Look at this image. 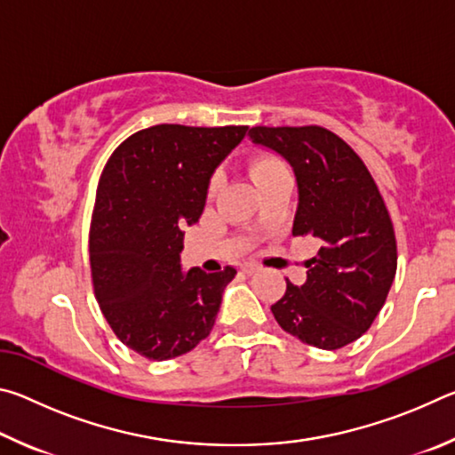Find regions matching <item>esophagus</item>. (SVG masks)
I'll return each mask as SVG.
<instances>
[{
    "label": "esophagus",
    "instance_id": "34e87169",
    "mask_svg": "<svg viewBox=\"0 0 455 455\" xmlns=\"http://www.w3.org/2000/svg\"><path fill=\"white\" fill-rule=\"evenodd\" d=\"M243 271H244L246 275H255V273H259V267H257V265H244Z\"/></svg>",
    "mask_w": 455,
    "mask_h": 455
}]
</instances>
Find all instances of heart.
<instances>
[{
  "mask_svg": "<svg viewBox=\"0 0 455 455\" xmlns=\"http://www.w3.org/2000/svg\"><path fill=\"white\" fill-rule=\"evenodd\" d=\"M279 171H284V164L276 156H271V154H259V156L251 160V176H252V180H255V184ZM219 187H220V176L217 174V176H212L209 190L217 192Z\"/></svg>",
  "mask_w": 455,
  "mask_h": 455,
  "instance_id": "heart-1",
  "label": "heart"
}]
</instances>
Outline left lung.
<instances>
[{
    "mask_svg": "<svg viewBox=\"0 0 455 455\" xmlns=\"http://www.w3.org/2000/svg\"><path fill=\"white\" fill-rule=\"evenodd\" d=\"M249 136L291 164L299 188L292 235L321 244L307 260V281H287L271 311L303 343L341 349L371 327L394 283L397 246L387 206L363 160L331 130L255 126Z\"/></svg>",
    "mask_w": 455,
    "mask_h": 455,
    "instance_id": "8db88e82",
    "label": "left lung"
}]
</instances>
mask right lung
Here are the masks:
<instances>
[{"label": "right lung", "instance_id": "1", "mask_svg": "<svg viewBox=\"0 0 455 455\" xmlns=\"http://www.w3.org/2000/svg\"><path fill=\"white\" fill-rule=\"evenodd\" d=\"M249 126L158 124L122 142L98 182L90 227L94 292L138 355L164 361L209 337L236 268L182 271L184 227L204 211L217 166Z\"/></svg>", "mask_w": 455, "mask_h": 455}]
</instances>
